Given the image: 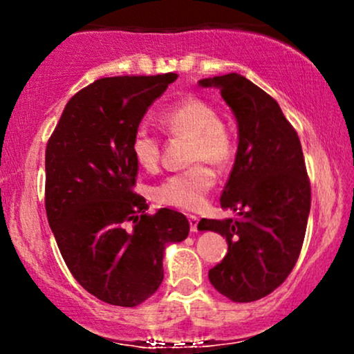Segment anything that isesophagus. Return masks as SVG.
I'll use <instances>...</instances> for the list:
<instances>
[{"instance_id": "34e87169", "label": "esophagus", "mask_w": 354, "mask_h": 354, "mask_svg": "<svg viewBox=\"0 0 354 354\" xmlns=\"http://www.w3.org/2000/svg\"><path fill=\"white\" fill-rule=\"evenodd\" d=\"M188 221H189V230H191V233H196V231H198V223H200V218L193 216V214H189Z\"/></svg>"}]
</instances>
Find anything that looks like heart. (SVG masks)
Wrapping results in <instances>:
<instances>
[{
  "label": "heart",
  "instance_id": "obj_1",
  "mask_svg": "<svg viewBox=\"0 0 354 354\" xmlns=\"http://www.w3.org/2000/svg\"><path fill=\"white\" fill-rule=\"evenodd\" d=\"M160 123L169 135L189 138V161H208L226 166L234 154V140L219 120L213 104L200 98H186L161 113ZM129 153L145 171H153L160 163V141L149 129L140 128L129 141ZM216 183L213 169L194 165L186 171L171 174L153 188V198L160 205L196 211L205 205L206 194Z\"/></svg>",
  "mask_w": 354,
  "mask_h": 354
}]
</instances>
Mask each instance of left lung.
<instances>
[{"label":"left lung","instance_id":"8db88e82","mask_svg":"<svg viewBox=\"0 0 354 354\" xmlns=\"http://www.w3.org/2000/svg\"><path fill=\"white\" fill-rule=\"evenodd\" d=\"M216 88L238 124V151L221 208L238 218L205 219L201 231L228 241V253L208 278L234 303L265 298L291 273L301 251L311 186L295 128L268 93L238 73L198 81Z\"/></svg>","mask_w":354,"mask_h":354}]
</instances>
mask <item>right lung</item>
Segmentation results:
<instances>
[{"mask_svg":"<svg viewBox=\"0 0 354 354\" xmlns=\"http://www.w3.org/2000/svg\"><path fill=\"white\" fill-rule=\"evenodd\" d=\"M178 75L96 80L68 101L46 146V214L68 270L88 293L133 308L163 281L166 246L189 233L185 214H148L133 191L129 141Z\"/></svg>","mask_w":354,"mask_h":354,"instance_id":"1","label":"right lung"}]
</instances>
